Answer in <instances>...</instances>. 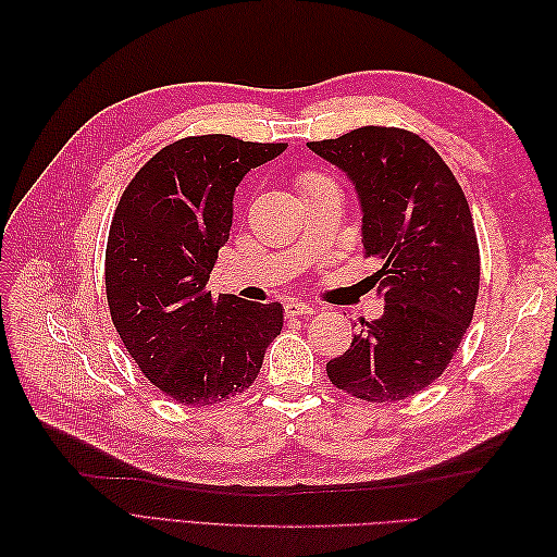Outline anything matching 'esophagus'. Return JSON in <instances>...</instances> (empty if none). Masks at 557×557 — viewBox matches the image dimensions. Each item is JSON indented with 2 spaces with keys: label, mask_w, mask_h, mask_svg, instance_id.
<instances>
[{
  "label": "esophagus",
  "mask_w": 557,
  "mask_h": 557,
  "mask_svg": "<svg viewBox=\"0 0 557 557\" xmlns=\"http://www.w3.org/2000/svg\"><path fill=\"white\" fill-rule=\"evenodd\" d=\"M285 313H288V315H309V313H313V307L307 305V301L290 299L288 305H285Z\"/></svg>",
  "instance_id": "1"
}]
</instances>
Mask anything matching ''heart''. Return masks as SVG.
I'll return each instance as SVG.
<instances>
[{
    "label": "heart",
    "instance_id": "obj_1",
    "mask_svg": "<svg viewBox=\"0 0 557 557\" xmlns=\"http://www.w3.org/2000/svg\"><path fill=\"white\" fill-rule=\"evenodd\" d=\"M295 183H297V190L301 193V197H305V195L313 193L315 188H320V185H327L332 181L323 174H318V172H301V174H297Z\"/></svg>",
    "mask_w": 557,
    "mask_h": 557
}]
</instances>
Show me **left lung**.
Wrapping results in <instances>:
<instances>
[{
    "instance_id": "8db88e82",
    "label": "left lung",
    "mask_w": 557,
    "mask_h": 557,
    "mask_svg": "<svg viewBox=\"0 0 557 557\" xmlns=\"http://www.w3.org/2000/svg\"><path fill=\"white\" fill-rule=\"evenodd\" d=\"M313 153L356 183L364 258L385 309L362 320L330 381L364 401H399L440 379L476 309L481 258L458 178L418 134L364 125L339 139L309 141Z\"/></svg>"
}]
</instances>
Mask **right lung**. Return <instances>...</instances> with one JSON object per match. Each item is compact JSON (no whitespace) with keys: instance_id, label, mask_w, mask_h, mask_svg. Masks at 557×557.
Instances as JSON below:
<instances>
[{"instance_id":"obj_1","label":"right lung","mask_w":557,"mask_h":557,"mask_svg":"<svg viewBox=\"0 0 557 557\" xmlns=\"http://www.w3.org/2000/svg\"><path fill=\"white\" fill-rule=\"evenodd\" d=\"M288 144L185 137L150 158L117 201L104 260L107 301L141 374L185 407L242 395L283 327L278 301L213 297L239 181Z\"/></svg>"}]
</instances>
